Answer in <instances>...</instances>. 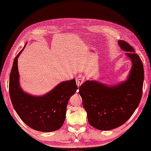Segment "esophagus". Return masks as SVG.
<instances>
[{
    "label": "esophagus",
    "instance_id": "1",
    "mask_svg": "<svg viewBox=\"0 0 151 151\" xmlns=\"http://www.w3.org/2000/svg\"><path fill=\"white\" fill-rule=\"evenodd\" d=\"M76 83L78 87H80L82 84H83L84 81H85V77L84 76H82V75H79L77 77H76Z\"/></svg>",
    "mask_w": 151,
    "mask_h": 151
}]
</instances>
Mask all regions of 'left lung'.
<instances>
[{
    "mask_svg": "<svg viewBox=\"0 0 151 151\" xmlns=\"http://www.w3.org/2000/svg\"><path fill=\"white\" fill-rule=\"evenodd\" d=\"M118 43L132 63L126 81L115 86L86 81L79 89L89 124L100 130L114 129L125 123L138 107L142 95L144 73L141 59L129 43L122 40Z\"/></svg>",
    "mask_w": 151,
    "mask_h": 151,
    "instance_id": "1",
    "label": "left lung"
}]
</instances>
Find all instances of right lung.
Instances as JSON below:
<instances>
[{
	"label": "right lung",
	"mask_w": 151,
	"mask_h": 151,
	"mask_svg": "<svg viewBox=\"0 0 151 151\" xmlns=\"http://www.w3.org/2000/svg\"><path fill=\"white\" fill-rule=\"evenodd\" d=\"M26 45L16 57L10 74L12 104L18 116L31 129L43 132L55 131L64 122L68 101L77 89L76 80L63 81L42 96L24 92L19 84L17 59Z\"/></svg>",
	"instance_id": "obj_1"
}]
</instances>
